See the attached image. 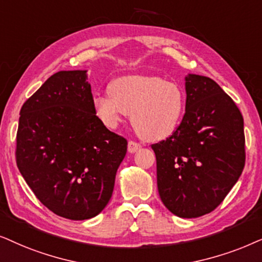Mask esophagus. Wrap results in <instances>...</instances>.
<instances>
[{"label": "esophagus", "mask_w": 262, "mask_h": 262, "mask_svg": "<svg viewBox=\"0 0 262 262\" xmlns=\"http://www.w3.org/2000/svg\"><path fill=\"white\" fill-rule=\"evenodd\" d=\"M140 148H141V144L129 140V142H128V151L129 152L134 153V152H137L138 149H140Z\"/></svg>", "instance_id": "esophagus-1"}]
</instances>
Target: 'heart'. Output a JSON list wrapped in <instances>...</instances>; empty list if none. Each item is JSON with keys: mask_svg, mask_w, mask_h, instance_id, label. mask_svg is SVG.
Segmentation results:
<instances>
[{"mask_svg": "<svg viewBox=\"0 0 262 262\" xmlns=\"http://www.w3.org/2000/svg\"><path fill=\"white\" fill-rule=\"evenodd\" d=\"M109 92L110 96L93 99L97 117L114 129L130 115L135 132L148 141L164 140L175 133L186 109L181 86L158 76H120L110 83Z\"/></svg>", "mask_w": 262, "mask_h": 262, "instance_id": "1", "label": "heart"}]
</instances>
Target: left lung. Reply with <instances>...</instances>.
<instances>
[{
  "label": "left lung",
  "instance_id": "1",
  "mask_svg": "<svg viewBox=\"0 0 262 262\" xmlns=\"http://www.w3.org/2000/svg\"><path fill=\"white\" fill-rule=\"evenodd\" d=\"M186 113L175 133L152 145L163 204L181 218L211 213L238 181L246 163L243 116L207 76H186Z\"/></svg>",
  "mask_w": 262,
  "mask_h": 262
}]
</instances>
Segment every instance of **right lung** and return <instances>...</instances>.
Masks as SVG:
<instances>
[{
	"instance_id": "obj_1",
	"label": "right lung",
	"mask_w": 262,
	"mask_h": 262,
	"mask_svg": "<svg viewBox=\"0 0 262 262\" xmlns=\"http://www.w3.org/2000/svg\"><path fill=\"white\" fill-rule=\"evenodd\" d=\"M86 71L51 75L20 110L15 159L31 190L60 217L83 221L104 210L127 152L93 110Z\"/></svg>"
}]
</instances>
